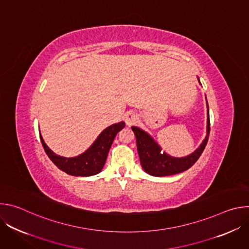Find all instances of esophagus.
I'll return each mask as SVG.
<instances>
[{"label":"esophagus","instance_id":"esophagus-1","mask_svg":"<svg viewBox=\"0 0 249 249\" xmlns=\"http://www.w3.org/2000/svg\"><path fill=\"white\" fill-rule=\"evenodd\" d=\"M137 120H138V117H137V115L134 112L129 111V112L126 113V115H125V122H126L127 126L130 127V126L136 124Z\"/></svg>","mask_w":249,"mask_h":249}]
</instances>
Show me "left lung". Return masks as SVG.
Segmentation results:
<instances>
[{"label": "left lung", "instance_id": "1", "mask_svg": "<svg viewBox=\"0 0 249 249\" xmlns=\"http://www.w3.org/2000/svg\"><path fill=\"white\" fill-rule=\"evenodd\" d=\"M200 83V80L198 78ZM201 84V83H200ZM207 100V98H206ZM207 135L199 148L183 158L171 157L168 154L161 151L160 146L153 139V137L138 127L132 126V130L136 136L137 150L140 158V161L143 169L153 176H167L190 168L202 155L210 134V117H209V105L207 102Z\"/></svg>", "mask_w": 249, "mask_h": 249}]
</instances>
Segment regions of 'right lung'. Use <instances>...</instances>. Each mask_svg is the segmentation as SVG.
I'll return each mask as SVG.
<instances>
[{"instance_id":"obj_1","label":"right lung","mask_w":249,"mask_h":249,"mask_svg":"<svg viewBox=\"0 0 249 249\" xmlns=\"http://www.w3.org/2000/svg\"><path fill=\"white\" fill-rule=\"evenodd\" d=\"M124 127L125 123L121 121L104 129L86 152L74 158L56 155L45 144L40 133L39 135L45 153L59 169L74 176H91L99 173L103 168L114 138Z\"/></svg>"}]
</instances>
